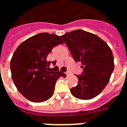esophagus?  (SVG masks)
<instances>
[{
  "mask_svg": "<svg viewBox=\"0 0 127 127\" xmlns=\"http://www.w3.org/2000/svg\"><path fill=\"white\" fill-rule=\"evenodd\" d=\"M65 74L66 75V76H68V75H69L70 74V73H69V71H66V73H65Z\"/></svg>",
  "mask_w": 127,
  "mask_h": 127,
  "instance_id": "1",
  "label": "esophagus"
}]
</instances>
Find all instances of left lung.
I'll use <instances>...</instances> for the list:
<instances>
[{"instance_id":"8db88e82","label":"left lung","mask_w":127,"mask_h":127,"mask_svg":"<svg viewBox=\"0 0 127 127\" xmlns=\"http://www.w3.org/2000/svg\"><path fill=\"white\" fill-rule=\"evenodd\" d=\"M75 62H81L82 75H76L78 84L70 89L75 98L88 100L101 93L114 69L110 47L96 34L75 30L61 36Z\"/></svg>"}]
</instances>
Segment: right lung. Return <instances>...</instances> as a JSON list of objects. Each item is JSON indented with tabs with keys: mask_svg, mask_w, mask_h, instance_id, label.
<instances>
[{
	"mask_svg": "<svg viewBox=\"0 0 127 127\" xmlns=\"http://www.w3.org/2000/svg\"><path fill=\"white\" fill-rule=\"evenodd\" d=\"M63 43L61 36L42 32L22 42L11 60V77L18 91L34 103H41L52 96L56 80L65 77L61 71H49L50 64L55 61H47V55L53 47Z\"/></svg>",
	"mask_w": 127,
	"mask_h": 127,
	"instance_id": "1",
	"label": "right lung"
}]
</instances>
